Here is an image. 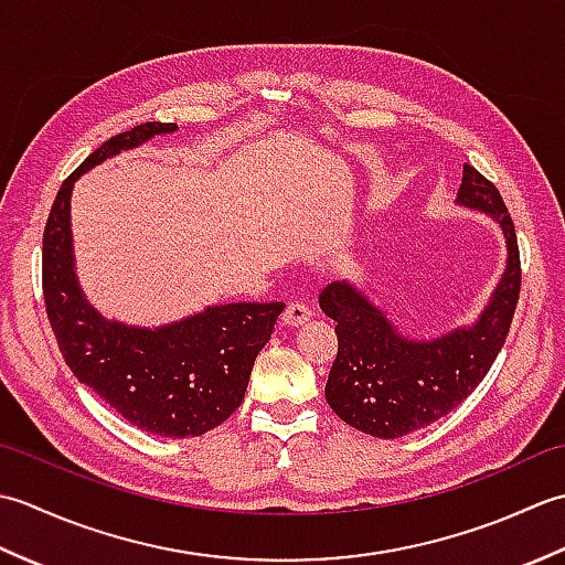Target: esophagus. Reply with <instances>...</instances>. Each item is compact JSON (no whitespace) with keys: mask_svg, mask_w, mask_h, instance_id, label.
<instances>
[{"mask_svg":"<svg viewBox=\"0 0 565 565\" xmlns=\"http://www.w3.org/2000/svg\"><path fill=\"white\" fill-rule=\"evenodd\" d=\"M310 318H313V308L301 303V301H294V303L286 306V310H284V322H286V326H291V328L303 326V322H308Z\"/></svg>","mask_w":565,"mask_h":565,"instance_id":"obj_1","label":"esophagus"}]
</instances>
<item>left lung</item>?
Here are the masks:
<instances>
[{"label": "left lung", "mask_w": 565, "mask_h": 565, "mask_svg": "<svg viewBox=\"0 0 565 565\" xmlns=\"http://www.w3.org/2000/svg\"><path fill=\"white\" fill-rule=\"evenodd\" d=\"M456 203L495 218L508 245L505 271L473 326L437 340H407L354 284L332 281L320 291L322 313L338 332L326 398L334 415L364 435L395 439L451 413L505 344L522 284L512 218L495 184L471 164H463Z\"/></svg>", "instance_id": "1"}]
</instances>
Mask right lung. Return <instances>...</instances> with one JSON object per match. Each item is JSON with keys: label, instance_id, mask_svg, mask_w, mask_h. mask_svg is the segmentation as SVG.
Instances as JSON below:
<instances>
[{"label": "right lung", "instance_id": "right-lung-1", "mask_svg": "<svg viewBox=\"0 0 565 565\" xmlns=\"http://www.w3.org/2000/svg\"><path fill=\"white\" fill-rule=\"evenodd\" d=\"M174 130V124H140L106 140L65 179L43 233V298L60 352L77 381L130 425L184 439L218 427L237 411L255 359L286 303L209 306L162 328L106 320L79 289L70 231L72 186L84 172Z\"/></svg>", "mask_w": 565, "mask_h": 565}]
</instances>
